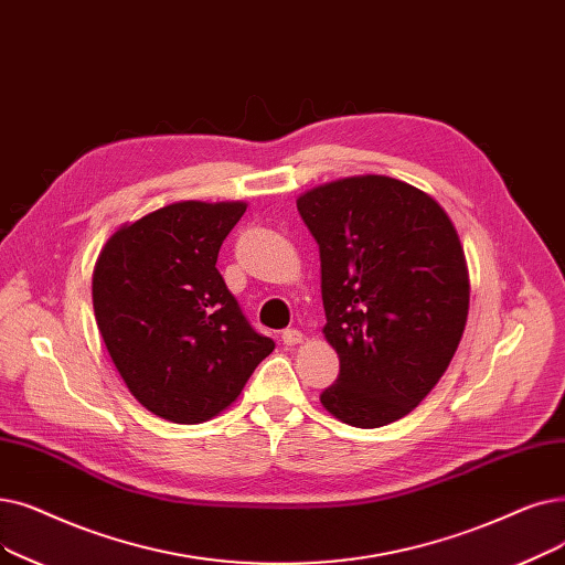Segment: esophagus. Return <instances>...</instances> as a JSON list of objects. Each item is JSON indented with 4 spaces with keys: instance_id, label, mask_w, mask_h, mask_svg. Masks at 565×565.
Wrapping results in <instances>:
<instances>
[{
    "instance_id": "obj_1",
    "label": "esophagus",
    "mask_w": 565,
    "mask_h": 565,
    "mask_svg": "<svg viewBox=\"0 0 565 565\" xmlns=\"http://www.w3.org/2000/svg\"><path fill=\"white\" fill-rule=\"evenodd\" d=\"M281 341L286 343V347H296V343L302 341V332L296 328H288L281 332Z\"/></svg>"
}]
</instances>
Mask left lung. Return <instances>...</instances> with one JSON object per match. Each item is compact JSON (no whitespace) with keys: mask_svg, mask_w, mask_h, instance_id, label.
<instances>
[{"mask_svg":"<svg viewBox=\"0 0 565 565\" xmlns=\"http://www.w3.org/2000/svg\"><path fill=\"white\" fill-rule=\"evenodd\" d=\"M321 254L326 339L339 376L321 404L374 429L418 406L459 347L469 269L431 195L385 175L343 178L298 199Z\"/></svg>","mask_w":565,"mask_h":565,"instance_id":"1","label":"left lung"}]
</instances>
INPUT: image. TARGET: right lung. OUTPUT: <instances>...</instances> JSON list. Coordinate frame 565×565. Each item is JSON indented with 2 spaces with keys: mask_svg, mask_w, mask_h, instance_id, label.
Wrapping results in <instances>:
<instances>
[{
  "mask_svg": "<svg viewBox=\"0 0 565 565\" xmlns=\"http://www.w3.org/2000/svg\"><path fill=\"white\" fill-rule=\"evenodd\" d=\"M244 210L239 201L166 205L115 231L96 258V326L131 395L163 420L214 418L275 351L216 269Z\"/></svg>",
  "mask_w": 565,
  "mask_h": 565,
  "instance_id": "add662e5",
  "label": "right lung"
}]
</instances>
